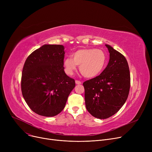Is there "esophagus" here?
Wrapping results in <instances>:
<instances>
[{
    "label": "esophagus",
    "instance_id": "1",
    "mask_svg": "<svg viewBox=\"0 0 152 152\" xmlns=\"http://www.w3.org/2000/svg\"><path fill=\"white\" fill-rule=\"evenodd\" d=\"M75 83H76V84H81V81H77V80H76V81H75Z\"/></svg>",
    "mask_w": 152,
    "mask_h": 152
}]
</instances>
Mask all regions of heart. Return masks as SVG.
I'll return each mask as SVG.
<instances>
[{
	"label": "heart",
	"instance_id": "b5f03b06",
	"mask_svg": "<svg viewBox=\"0 0 152 152\" xmlns=\"http://www.w3.org/2000/svg\"><path fill=\"white\" fill-rule=\"evenodd\" d=\"M71 57H67L63 61L66 73L73 75L79 65L82 75L87 78L99 75L104 69L107 57L106 53L99 49H81L76 51Z\"/></svg>",
	"mask_w": 152,
	"mask_h": 152
}]
</instances>
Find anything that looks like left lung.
I'll list each match as a JSON object with an SVG mask.
<instances>
[{
	"label": "left lung",
	"mask_w": 152,
	"mask_h": 152,
	"mask_svg": "<svg viewBox=\"0 0 152 152\" xmlns=\"http://www.w3.org/2000/svg\"><path fill=\"white\" fill-rule=\"evenodd\" d=\"M110 53L108 65L98 76L83 83L87 111L95 118L107 119L120 110L128 97L130 71L121 53L105 44Z\"/></svg>",
	"instance_id": "1"
}]
</instances>
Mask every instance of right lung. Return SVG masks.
<instances>
[{"label": "right lung", "mask_w": 152, "mask_h": 152, "mask_svg": "<svg viewBox=\"0 0 152 152\" xmlns=\"http://www.w3.org/2000/svg\"><path fill=\"white\" fill-rule=\"evenodd\" d=\"M62 45L45 44L31 53L24 65L21 91L29 107L46 117L57 115L65 108L75 87L63 67Z\"/></svg>", "instance_id": "obj_1"}]
</instances>
